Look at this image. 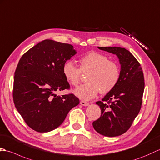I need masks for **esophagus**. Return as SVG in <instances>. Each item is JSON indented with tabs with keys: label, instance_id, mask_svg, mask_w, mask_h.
<instances>
[{
	"label": "esophagus",
	"instance_id": "1",
	"mask_svg": "<svg viewBox=\"0 0 160 160\" xmlns=\"http://www.w3.org/2000/svg\"><path fill=\"white\" fill-rule=\"evenodd\" d=\"M80 104H81V105H83V106H88V105H89V103H88V102L83 101H81L80 102Z\"/></svg>",
	"mask_w": 160,
	"mask_h": 160
}]
</instances>
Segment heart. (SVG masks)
Segmentation results:
<instances>
[{
  "mask_svg": "<svg viewBox=\"0 0 160 160\" xmlns=\"http://www.w3.org/2000/svg\"><path fill=\"white\" fill-rule=\"evenodd\" d=\"M79 68L72 60L66 61L62 66V73L66 80L73 86L79 83L81 72H89L87 83L74 90V95L83 101H90L100 92L107 94L111 92L120 79V68L108 56L97 52H91L79 60Z\"/></svg>",
  "mask_w": 160,
  "mask_h": 160,
  "instance_id": "1",
  "label": "heart"
}]
</instances>
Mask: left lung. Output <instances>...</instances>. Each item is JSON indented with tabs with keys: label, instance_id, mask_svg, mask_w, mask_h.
Wrapping results in <instances>:
<instances>
[{
	"label": "left lung",
	"instance_id": "left-lung-1",
	"mask_svg": "<svg viewBox=\"0 0 160 160\" xmlns=\"http://www.w3.org/2000/svg\"><path fill=\"white\" fill-rule=\"evenodd\" d=\"M98 48L118 57L120 72L116 87L102 101L96 102L101 108V116L92 125L102 136H118L129 129L139 113L144 90V74L140 63L127 49L116 47Z\"/></svg>",
	"mask_w": 160,
	"mask_h": 160
}]
</instances>
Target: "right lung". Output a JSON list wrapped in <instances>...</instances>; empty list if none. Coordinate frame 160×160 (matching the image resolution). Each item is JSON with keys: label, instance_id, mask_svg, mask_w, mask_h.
<instances>
[{"label": "right lung", "instance_id": "add662e5", "mask_svg": "<svg viewBox=\"0 0 160 160\" xmlns=\"http://www.w3.org/2000/svg\"><path fill=\"white\" fill-rule=\"evenodd\" d=\"M76 53L71 44L45 40L20 58L14 75L13 102L32 129L40 133L55 129L70 110L79 105V98L73 94H55L70 88L62 66Z\"/></svg>", "mask_w": 160, "mask_h": 160}]
</instances>
